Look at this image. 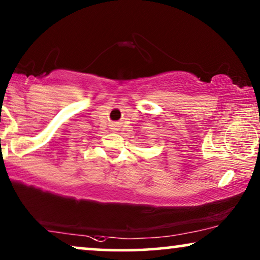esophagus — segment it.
Returning <instances> with one entry per match:
<instances>
[{
    "mask_svg": "<svg viewBox=\"0 0 260 260\" xmlns=\"http://www.w3.org/2000/svg\"><path fill=\"white\" fill-rule=\"evenodd\" d=\"M116 127H118V124H116Z\"/></svg>",
    "mask_w": 260,
    "mask_h": 260,
    "instance_id": "esophagus-1",
    "label": "esophagus"
}]
</instances>
